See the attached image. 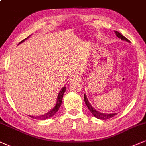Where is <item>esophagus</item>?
Instances as JSON below:
<instances>
[{
  "instance_id": "1",
  "label": "esophagus",
  "mask_w": 146,
  "mask_h": 146,
  "mask_svg": "<svg viewBox=\"0 0 146 146\" xmlns=\"http://www.w3.org/2000/svg\"><path fill=\"white\" fill-rule=\"evenodd\" d=\"M80 80V77L78 76H72L70 78V82H74V81H79Z\"/></svg>"
}]
</instances>
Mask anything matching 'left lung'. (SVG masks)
Segmentation results:
<instances>
[{
  "label": "left lung",
  "instance_id": "1",
  "mask_svg": "<svg viewBox=\"0 0 146 146\" xmlns=\"http://www.w3.org/2000/svg\"><path fill=\"white\" fill-rule=\"evenodd\" d=\"M114 32H115V33H116L117 37H118L119 38L121 39V40H125V41H127V42H130V41H129L128 39L127 38L124 36L123 35H122L120 32L115 31V30H114ZM84 102H85L86 105H87L88 108H89V110H90V111L92 113V114L93 115V116H94L95 117H96V118H98V119L107 120V119H109V118H112V117H114L115 115H116V113H115V114H104V113H101V112H100V111H97L96 110H95V108H93V106L90 104L89 102L88 101V99L87 98V96H86L85 94L84 95Z\"/></svg>",
  "mask_w": 146,
  "mask_h": 146
}]
</instances>
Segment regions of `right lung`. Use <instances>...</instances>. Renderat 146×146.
<instances>
[{
  "mask_svg": "<svg viewBox=\"0 0 146 146\" xmlns=\"http://www.w3.org/2000/svg\"><path fill=\"white\" fill-rule=\"evenodd\" d=\"M29 36H28V37H29ZM28 37H27L26 38L24 39V40L21 41V42H19V44H20V43L23 42V41H24L25 40H26V39L28 38ZM66 87H64L62 89H61V91H59L58 96H57V98L56 104H55V106H54V108L51 110V111H48V113H46V114H45L41 115V116H29L31 117V118H35V119H37V120H46V119H48V118H51V117H52V116H53L54 115L56 114V112H57V111L59 110V108H60L61 104H62V102L63 96H64V94L65 91H66Z\"/></svg>",
  "mask_w": 146,
  "mask_h": 146,
  "instance_id": "obj_1",
  "label": "right lung"
}]
</instances>
